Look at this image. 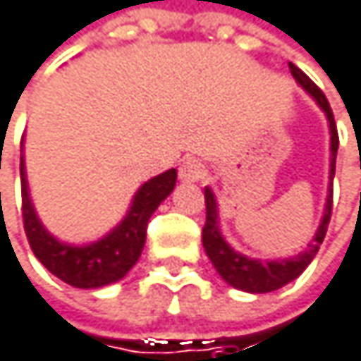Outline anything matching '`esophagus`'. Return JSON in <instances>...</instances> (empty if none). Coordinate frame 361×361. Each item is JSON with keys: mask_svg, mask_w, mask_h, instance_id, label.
I'll return each mask as SVG.
<instances>
[{"mask_svg": "<svg viewBox=\"0 0 361 361\" xmlns=\"http://www.w3.org/2000/svg\"><path fill=\"white\" fill-rule=\"evenodd\" d=\"M178 176L180 180H187V183H197L206 176V166L200 161V159H187L183 161V166L178 168Z\"/></svg>", "mask_w": 361, "mask_h": 361, "instance_id": "esophagus-1", "label": "esophagus"}]
</instances>
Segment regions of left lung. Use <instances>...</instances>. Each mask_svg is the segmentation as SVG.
Wrapping results in <instances>:
<instances>
[{
  "instance_id": "obj_1",
  "label": "left lung",
  "mask_w": 361,
  "mask_h": 361,
  "mask_svg": "<svg viewBox=\"0 0 361 361\" xmlns=\"http://www.w3.org/2000/svg\"><path fill=\"white\" fill-rule=\"evenodd\" d=\"M292 78L311 94V98L319 104V109L326 113L328 117V126H330V187H328V197H326V210L322 216V223L317 227L315 238L311 240V244L307 246L305 252L290 257V259H279V261H257V259H248L240 252H235L223 238L221 227H219V208H216V200L214 193L206 187L204 195H206V225L202 229V242H204V250L208 255V259L212 261L214 269L219 271V275L233 288L244 290V292H255V294H263V292H273L286 283H290L292 279H296L302 271L307 269V265L313 261V257L319 250V244L326 238L328 231V223H330V214H332V180H334V166H336V151H338V132H336V123H334V115L330 109L328 98L324 96V92L319 90L296 65L288 63Z\"/></svg>"
}]
</instances>
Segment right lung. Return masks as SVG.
<instances>
[{
  "label": "right lung",
  "mask_w": 361,
  "mask_h": 361,
  "mask_svg": "<svg viewBox=\"0 0 361 361\" xmlns=\"http://www.w3.org/2000/svg\"><path fill=\"white\" fill-rule=\"evenodd\" d=\"M20 185H23V223L29 246L39 263L75 288H100L121 279L132 269L147 240V223L157 206L172 193L176 170H168L147 180L134 195L126 219L102 240L88 246H69L52 238L35 214L29 197L25 155L20 149Z\"/></svg>",
  "instance_id": "add662e5"
}]
</instances>
